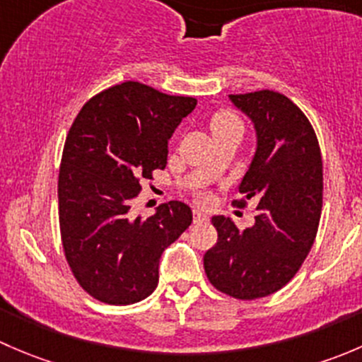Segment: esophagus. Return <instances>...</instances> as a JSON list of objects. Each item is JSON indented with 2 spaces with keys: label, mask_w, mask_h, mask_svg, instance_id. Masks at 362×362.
Here are the masks:
<instances>
[{
  "label": "esophagus",
  "mask_w": 362,
  "mask_h": 362,
  "mask_svg": "<svg viewBox=\"0 0 362 362\" xmlns=\"http://www.w3.org/2000/svg\"><path fill=\"white\" fill-rule=\"evenodd\" d=\"M192 215H194V222H204L206 221V214H203L202 210H198V208H196L194 211H192Z\"/></svg>",
  "instance_id": "34e87169"
}]
</instances>
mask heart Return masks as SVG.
I'll use <instances>...</instances> for the list:
<instances>
[{
    "label": "heart",
    "instance_id": "1",
    "mask_svg": "<svg viewBox=\"0 0 362 362\" xmlns=\"http://www.w3.org/2000/svg\"><path fill=\"white\" fill-rule=\"evenodd\" d=\"M210 127L215 138L222 136V134L228 133V131L231 129H243L242 120L238 119V115L229 110H221L215 113L210 120ZM217 170H218L217 164H211V166L208 168V175H214Z\"/></svg>",
    "mask_w": 362,
    "mask_h": 362
}]
</instances>
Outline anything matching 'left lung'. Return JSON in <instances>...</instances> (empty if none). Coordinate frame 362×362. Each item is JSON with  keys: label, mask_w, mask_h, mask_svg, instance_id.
Instances as JSON below:
<instances>
[{"label": "left lung", "mask_w": 362, "mask_h": 362, "mask_svg": "<svg viewBox=\"0 0 362 362\" xmlns=\"http://www.w3.org/2000/svg\"><path fill=\"white\" fill-rule=\"evenodd\" d=\"M254 122L257 148L240 184L243 208L257 204L255 224L240 231L224 215L211 217L217 243L204 254L211 286L231 298H266L301 268L315 242L322 211V158L306 115L284 94H229Z\"/></svg>", "instance_id": "left-lung-1"}]
</instances>
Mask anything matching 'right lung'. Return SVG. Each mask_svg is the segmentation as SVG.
I'll list each match as a JSON object with an SVG mask.
<instances>
[{
  "label": "right lung",
  "mask_w": 362,
  "mask_h": 362,
  "mask_svg": "<svg viewBox=\"0 0 362 362\" xmlns=\"http://www.w3.org/2000/svg\"><path fill=\"white\" fill-rule=\"evenodd\" d=\"M198 101L124 82L90 98L73 120L57 182L59 228L73 276L108 305L154 293L159 259L192 222L182 202L134 217L141 182L164 170L168 140Z\"/></svg>",
  "instance_id": "1"
}]
</instances>
